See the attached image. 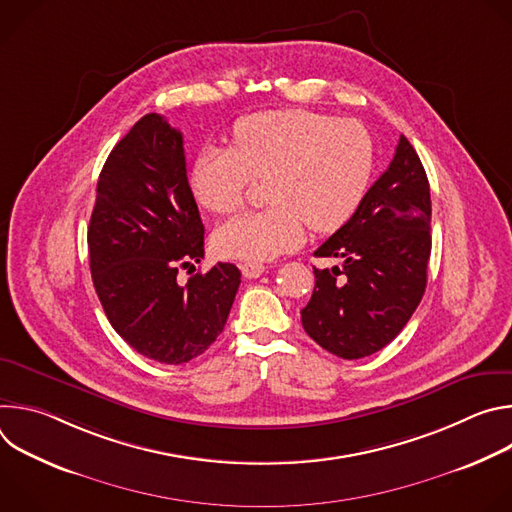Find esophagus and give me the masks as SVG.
Here are the masks:
<instances>
[{"label":"esophagus","mask_w":512,"mask_h":512,"mask_svg":"<svg viewBox=\"0 0 512 512\" xmlns=\"http://www.w3.org/2000/svg\"><path fill=\"white\" fill-rule=\"evenodd\" d=\"M263 271H265V265L259 263V261H249V263H243V265H241V273H243L247 279L259 277Z\"/></svg>","instance_id":"34e87169"}]
</instances>
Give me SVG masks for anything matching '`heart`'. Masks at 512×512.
Instances as JSON below:
<instances>
[{
  "label": "heart",
  "mask_w": 512,
  "mask_h": 512,
  "mask_svg": "<svg viewBox=\"0 0 512 512\" xmlns=\"http://www.w3.org/2000/svg\"><path fill=\"white\" fill-rule=\"evenodd\" d=\"M235 148H204L192 168V190L214 214L245 204L255 180H265L263 210L239 214L212 235L218 255L263 261L296 249L310 225L316 233L342 227L367 194L375 143L356 119L306 109L243 117Z\"/></svg>",
  "instance_id": "obj_1"
}]
</instances>
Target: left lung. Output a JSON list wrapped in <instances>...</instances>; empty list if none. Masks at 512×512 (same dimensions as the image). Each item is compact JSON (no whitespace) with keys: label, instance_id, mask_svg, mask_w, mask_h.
Here are the masks:
<instances>
[{"label":"left lung","instance_id":"left-lung-1","mask_svg":"<svg viewBox=\"0 0 512 512\" xmlns=\"http://www.w3.org/2000/svg\"><path fill=\"white\" fill-rule=\"evenodd\" d=\"M431 198L423 164L405 135L381 178L316 257L342 267L316 269L302 326L324 350L346 358L385 348L419 306L431 253Z\"/></svg>","mask_w":512,"mask_h":512}]
</instances>
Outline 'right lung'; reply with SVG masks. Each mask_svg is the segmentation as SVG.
Listing matches in <instances>:
<instances>
[{
	"instance_id": "1",
	"label": "right lung",
	"mask_w": 512,
	"mask_h": 512,
	"mask_svg": "<svg viewBox=\"0 0 512 512\" xmlns=\"http://www.w3.org/2000/svg\"><path fill=\"white\" fill-rule=\"evenodd\" d=\"M87 241L101 306L139 354L182 364L223 332L241 271L216 263L178 281V269L204 257V225L186 176L182 133L162 115L141 117L111 150Z\"/></svg>"
}]
</instances>
